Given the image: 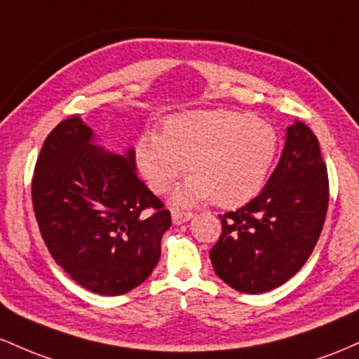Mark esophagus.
I'll return each instance as SVG.
<instances>
[{
	"label": "esophagus",
	"mask_w": 359,
	"mask_h": 359,
	"mask_svg": "<svg viewBox=\"0 0 359 359\" xmlns=\"http://www.w3.org/2000/svg\"><path fill=\"white\" fill-rule=\"evenodd\" d=\"M171 219H172V224H175V225H181V224L188 222V220H191L193 219V213L172 210L171 212Z\"/></svg>",
	"instance_id": "obj_1"
}]
</instances>
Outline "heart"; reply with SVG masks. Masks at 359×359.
Returning a JSON list of instances; mask_svg holds the SVG:
<instances>
[{"label":"heart","mask_w":359,"mask_h":359,"mask_svg":"<svg viewBox=\"0 0 359 359\" xmlns=\"http://www.w3.org/2000/svg\"><path fill=\"white\" fill-rule=\"evenodd\" d=\"M278 142L271 123L244 111L193 110L169 116L161 135L140 137L135 161L156 193H166L187 164L191 178L175 191V205L190 207L212 198L217 207L236 208L263 190Z\"/></svg>","instance_id":"heart-1"}]
</instances>
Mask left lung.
Wrapping results in <instances>:
<instances>
[{"label": "left lung", "mask_w": 359, "mask_h": 359, "mask_svg": "<svg viewBox=\"0 0 359 359\" xmlns=\"http://www.w3.org/2000/svg\"><path fill=\"white\" fill-rule=\"evenodd\" d=\"M327 203V168L319 140L295 120L263 191L239 210L219 215L222 233L210 249L217 276L251 295L283 285L312 255Z\"/></svg>", "instance_id": "left-lung-1"}]
</instances>
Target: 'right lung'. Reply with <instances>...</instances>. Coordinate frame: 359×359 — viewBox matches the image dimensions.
I'll use <instances>...</instances> for the list:
<instances>
[{
	"instance_id": "add662e5",
	"label": "right lung",
	"mask_w": 359,
	"mask_h": 359,
	"mask_svg": "<svg viewBox=\"0 0 359 359\" xmlns=\"http://www.w3.org/2000/svg\"><path fill=\"white\" fill-rule=\"evenodd\" d=\"M96 140L81 116L60 122L35 164L32 201L55 263L81 287L116 297L156 268L171 213L137 176L134 149L115 154Z\"/></svg>"
}]
</instances>
